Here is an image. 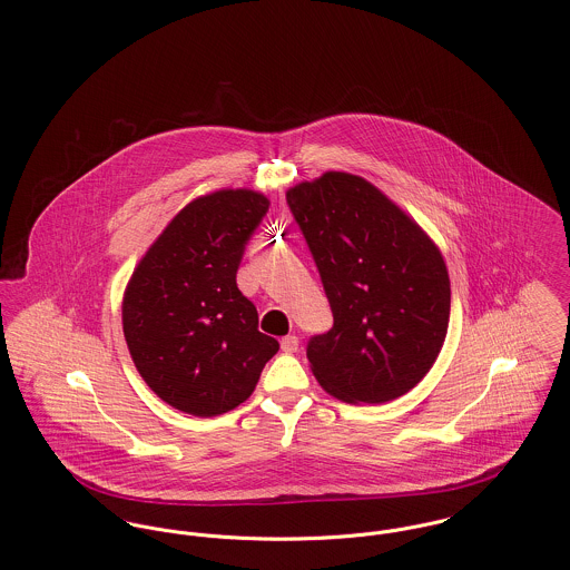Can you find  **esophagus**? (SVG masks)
<instances>
[{"label":"esophagus","mask_w":570,"mask_h":570,"mask_svg":"<svg viewBox=\"0 0 570 570\" xmlns=\"http://www.w3.org/2000/svg\"><path fill=\"white\" fill-rule=\"evenodd\" d=\"M298 344H301V340H298L296 335H285V337L281 340V348H283L285 353H296V351H298Z\"/></svg>","instance_id":"obj_1"}]
</instances>
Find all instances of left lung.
<instances>
[{"label": "left lung", "instance_id": "1", "mask_svg": "<svg viewBox=\"0 0 570 570\" xmlns=\"http://www.w3.org/2000/svg\"><path fill=\"white\" fill-rule=\"evenodd\" d=\"M318 267L333 328L309 337L307 360L326 393L384 404L432 368L450 323L441 252L373 184L325 173L287 193Z\"/></svg>", "mask_w": 570, "mask_h": 570}]
</instances>
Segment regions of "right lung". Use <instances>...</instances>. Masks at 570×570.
Here are the masks:
<instances>
[{
  "mask_svg": "<svg viewBox=\"0 0 570 570\" xmlns=\"http://www.w3.org/2000/svg\"><path fill=\"white\" fill-rule=\"evenodd\" d=\"M267 210V197L254 190L190 202L129 281V353L151 391L181 412L215 416L244 404L278 351L237 287L245 245Z\"/></svg>",
  "mask_w": 570,
  "mask_h": 570,
  "instance_id": "obj_1",
  "label": "right lung"
}]
</instances>
